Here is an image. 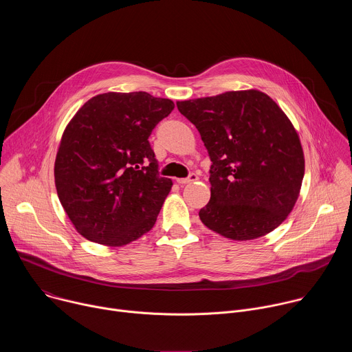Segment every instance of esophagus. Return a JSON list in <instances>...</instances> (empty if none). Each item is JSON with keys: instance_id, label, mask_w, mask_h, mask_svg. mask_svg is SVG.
I'll use <instances>...</instances> for the list:
<instances>
[{"instance_id": "1", "label": "esophagus", "mask_w": 352, "mask_h": 352, "mask_svg": "<svg viewBox=\"0 0 352 352\" xmlns=\"http://www.w3.org/2000/svg\"><path fill=\"white\" fill-rule=\"evenodd\" d=\"M197 179V175L196 174H189V177H186V178H177V182L179 184V185H185V184H190V182H193V181H196Z\"/></svg>"}]
</instances>
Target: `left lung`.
Returning a JSON list of instances; mask_svg holds the SVG:
<instances>
[{"instance_id": "left-lung-1", "label": "left lung", "mask_w": 352, "mask_h": 352, "mask_svg": "<svg viewBox=\"0 0 352 352\" xmlns=\"http://www.w3.org/2000/svg\"><path fill=\"white\" fill-rule=\"evenodd\" d=\"M212 160L199 217L235 241L263 236L291 213L305 174L299 136L273 98L250 89L177 102Z\"/></svg>"}]
</instances>
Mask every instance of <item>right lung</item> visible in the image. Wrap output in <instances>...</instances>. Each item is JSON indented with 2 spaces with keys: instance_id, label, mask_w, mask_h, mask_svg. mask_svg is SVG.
<instances>
[{
  "instance_id": "obj_1",
  "label": "right lung",
  "mask_w": 352,
  "mask_h": 352,
  "mask_svg": "<svg viewBox=\"0 0 352 352\" xmlns=\"http://www.w3.org/2000/svg\"><path fill=\"white\" fill-rule=\"evenodd\" d=\"M174 110L146 91L97 94L67 125L54 164L60 202L91 242L126 245L153 228L173 181L148 136Z\"/></svg>"
}]
</instances>
